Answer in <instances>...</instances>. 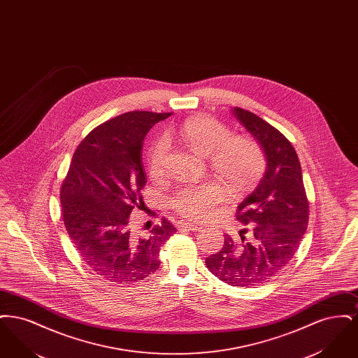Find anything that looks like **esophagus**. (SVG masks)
Masks as SVG:
<instances>
[{
  "label": "esophagus",
  "mask_w": 358,
  "mask_h": 358,
  "mask_svg": "<svg viewBox=\"0 0 358 358\" xmlns=\"http://www.w3.org/2000/svg\"><path fill=\"white\" fill-rule=\"evenodd\" d=\"M180 225H181L182 228H187V229L193 231V232H199V231H201V229H203V227H201V225H199V224H193V222H181Z\"/></svg>",
  "instance_id": "1"
}]
</instances>
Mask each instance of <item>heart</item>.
<instances>
[{"instance_id": "obj_1", "label": "heart", "mask_w": 358, "mask_h": 358, "mask_svg": "<svg viewBox=\"0 0 358 358\" xmlns=\"http://www.w3.org/2000/svg\"><path fill=\"white\" fill-rule=\"evenodd\" d=\"M187 146L203 157H209L210 166L234 190L251 187L264 169V153L259 143L247 136H232V131L215 118L194 117L178 130ZM168 141L159 136L149 152V171L153 176L164 171ZM227 197V189L216 180L180 187L171 197V208L181 216L206 220Z\"/></svg>"}]
</instances>
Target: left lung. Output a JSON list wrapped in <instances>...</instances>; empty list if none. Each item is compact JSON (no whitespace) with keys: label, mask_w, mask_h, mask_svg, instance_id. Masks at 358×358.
Masks as SVG:
<instances>
[{"label":"left lung","mask_w":358,"mask_h":358,"mask_svg":"<svg viewBox=\"0 0 358 358\" xmlns=\"http://www.w3.org/2000/svg\"><path fill=\"white\" fill-rule=\"evenodd\" d=\"M238 122L255 138L266 171L255 190L238 206L247 225L236 241L225 235L222 251L208 256V270L224 283L254 287L273 279L295 255L308 222V201L298 155L289 139L255 114L235 107Z\"/></svg>","instance_id":"left-lung-1"}]
</instances>
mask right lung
<instances>
[{
  "mask_svg": "<svg viewBox=\"0 0 358 358\" xmlns=\"http://www.w3.org/2000/svg\"><path fill=\"white\" fill-rule=\"evenodd\" d=\"M171 113L131 111L94 129L75 150L60 189L63 222L76 251L103 279L142 280L159 268L161 245L177 231L168 220L146 238L130 229L143 205V139Z\"/></svg>",
  "mask_w": 358,
  "mask_h": 358,
  "instance_id": "add662e5",
  "label": "right lung"
}]
</instances>
